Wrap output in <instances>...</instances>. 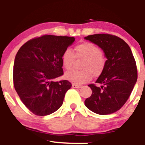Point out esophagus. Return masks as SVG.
Here are the masks:
<instances>
[{
    "label": "esophagus",
    "mask_w": 145,
    "mask_h": 145,
    "mask_svg": "<svg viewBox=\"0 0 145 145\" xmlns=\"http://www.w3.org/2000/svg\"><path fill=\"white\" fill-rule=\"evenodd\" d=\"M72 87L73 88H80V87H82V86L79 85V84H75V83H74V84H72Z\"/></svg>",
    "instance_id": "obj_1"
}]
</instances>
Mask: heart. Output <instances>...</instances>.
<instances>
[{
  "instance_id": "1",
  "label": "heart",
  "mask_w": 145,
  "mask_h": 145,
  "mask_svg": "<svg viewBox=\"0 0 145 145\" xmlns=\"http://www.w3.org/2000/svg\"><path fill=\"white\" fill-rule=\"evenodd\" d=\"M74 50L75 54L69 48L63 52L61 56L63 67L67 70L71 69L76 57L78 59H84L82 65V69L84 70L68 71L65 74V78L68 80L75 84H84L91 80L92 73L95 76H98L102 72L106 59L97 45L91 42H83L77 45Z\"/></svg>"
}]
</instances>
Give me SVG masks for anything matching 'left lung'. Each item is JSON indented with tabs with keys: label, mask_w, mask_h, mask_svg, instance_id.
Wrapping results in <instances>:
<instances>
[{
	"label": "left lung",
	"mask_w": 145,
	"mask_h": 145,
	"mask_svg": "<svg viewBox=\"0 0 145 145\" xmlns=\"http://www.w3.org/2000/svg\"><path fill=\"white\" fill-rule=\"evenodd\" d=\"M84 39L103 50L107 61L104 70L89 84L92 94L84 101L90 110L98 114H109L119 110L130 96L138 78L136 61L128 44L119 37L110 34H95Z\"/></svg>",
	"instance_id": "1"
}]
</instances>
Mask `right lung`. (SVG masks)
I'll return each mask as SVG.
<instances>
[{
    "label": "right lung",
    "mask_w": 145,
    "mask_h": 145,
    "mask_svg": "<svg viewBox=\"0 0 145 145\" xmlns=\"http://www.w3.org/2000/svg\"><path fill=\"white\" fill-rule=\"evenodd\" d=\"M74 37L51 35L37 37L22 46L14 61L13 80L21 101L33 114L46 116L62 106L71 87L63 75L61 56Z\"/></svg>",
    "instance_id": "1"
}]
</instances>
